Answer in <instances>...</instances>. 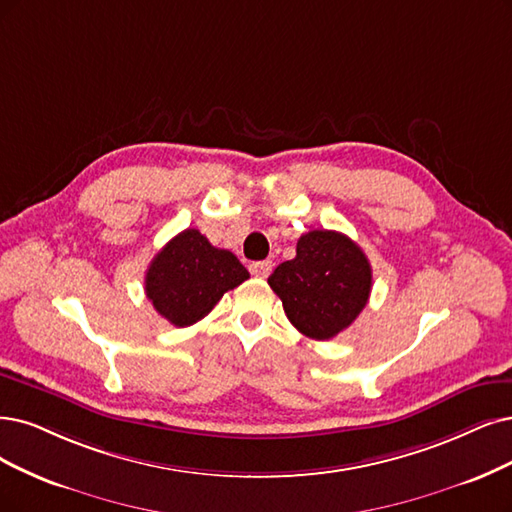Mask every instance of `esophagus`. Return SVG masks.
<instances>
[{
	"instance_id": "34e87169",
	"label": "esophagus",
	"mask_w": 512,
	"mask_h": 512,
	"mask_svg": "<svg viewBox=\"0 0 512 512\" xmlns=\"http://www.w3.org/2000/svg\"><path fill=\"white\" fill-rule=\"evenodd\" d=\"M272 266H274V263L270 259L255 261V263H251V274L257 276V278H268L272 274Z\"/></svg>"
}]
</instances>
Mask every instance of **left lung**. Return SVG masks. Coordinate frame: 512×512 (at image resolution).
Instances as JSON below:
<instances>
[{
    "label": "left lung",
    "mask_w": 512,
    "mask_h": 512,
    "mask_svg": "<svg viewBox=\"0 0 512 512\" xmlns=\"http://www.w3.org/2000/svg\"><path fill=\"white\" fill-rule=\"evenodd\" d=\"M371 263L361 246L333 230H312L297 240V255L268 278L291 325L325 339L348 329L371 293Z\"/></svg>",
    "instance_id": "1"
}]
</instances>
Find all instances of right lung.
I'll return each mask as SVG.
<instances>
[{"label": "right lung", "mask_w": 512, "mask_h": 512, "mask_svg": "<svg viewBox=\"0 0 512 512\" xmlns=\"http://www.w3.org/2000/svg\"><path fill=\"white\" fill-rule=\"evenodd\" d=\"M249 278L238 257L217 249L194 227L183 230L151 259L145 295L170 325L189 327L211 312L223 293Z\"/></svg>", "instance_id": "add662e5"}]
</instances>
